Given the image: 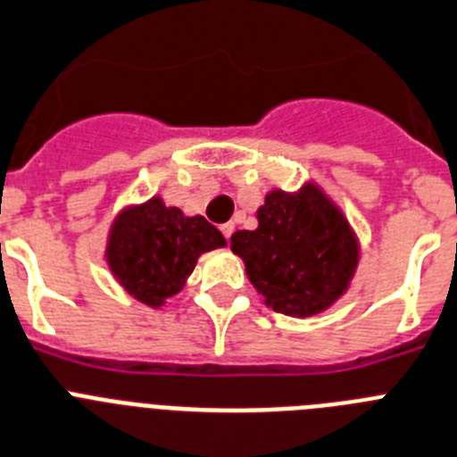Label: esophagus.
Returning <instances> with one entry per match:
<instances>
[{"label":"esophagus","mask_w":457,"mask_h":457,"mask_svg":"<svg viewBox=\"0 0 457 457\" xmlns=\"http://www.w3.org/2000/svg\"><path fill=\"white\" fill-rule=\"evenodd\" d=\"M220 232H223L225 239L229 241V237H232V232H234V223H225V225H220Z\"/></svg>","instance_id":"esophagus-1"}]
</instances>
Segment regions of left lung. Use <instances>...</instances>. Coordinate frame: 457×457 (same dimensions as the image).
<instances>
[{"instance_id": "8db88e82", "label": "left lung", "mask_w": 457, "mask_h": 457, "mask_svg": "<svg viewBox=\"0 0 457 457\" xmlns=\"http://www.w3.org/2000/svg\"><path fill=\"white\" fill-rule=\"evenodd\" d=\"M229 244L264 303L289 317L331 308L359 264L354 229L315 184L271 190L257 209V228L234 232Z\"/></svg>"}]
</instances>
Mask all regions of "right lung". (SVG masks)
<instances>
[{
  "instance_id": "obj_1",
  "label": "right lung",
  "mask_w": 457,
  "mask_h": 457,
  "mask_svg": "<svg viewBox=\"0 0 457 457\" xmlns=\"http://www.w3.org/2000/svg\"><path fill=\"white\" fill-rule=\"evenodd\" d=\"M223 245L225 237L204 216H184L156 195L119 212L108 234L105 260L133 299L161 308L184 289L197 257Z\"/></svg>"
}]
</instances>
